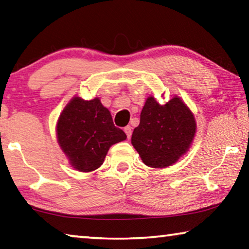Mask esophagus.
<instances>
[{"instance_id":"obj_1","label":"esophagus","mask_w":249,"mask_h":249,"mask_svg":"<svg viewBox=\"0 0 249 249\" xmlns=\"http://www.w3.org/2000/svg\"><path fill=\"white\" fill-rule=\"evenodd\" d=\"M124 132L126 135H127V138L129 140L130 136H132V127H130V126H126L124 128Z\"/></svg>"}]
</instances>
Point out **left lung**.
<instances>
[{"label": "left lung", "mask_w": 249, "mask_h": 249, "mask_svg": "<svg viewBox=\"0 0 249 249\" xmlns=\"http://www.w3.org/2000/svg\"><path fill=\"white\" fill-rule=\"evenodd\" d=\"M196 129L195 116L178 96L165 105L148 96L142 109L140 125L133 132L132 145L146 166L166 168L189 150Z\"/></svg>", "instance_id": "left-lung-1"}]
</instances>
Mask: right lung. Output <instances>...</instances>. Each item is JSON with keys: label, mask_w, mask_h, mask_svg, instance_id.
Instances as JSON below:
<instances>
[{"label": "right lung", "mask_w": 249, "mask_h": 249, "mask_svg": "<svg viewBox=\"0 0 249 249\" xmlns=\"http://www.w3.org/2000/svg\"><path fill=\"white\" fill-rule=\"evenodd\" d=\"M57 140L75 170L90 172L102 165L112 145L126 140L113 124L112 115L99 98L86 101L74 96L57 123Z\"/></svg>", "instance_id": "right-lung-1"}]
</instances>
